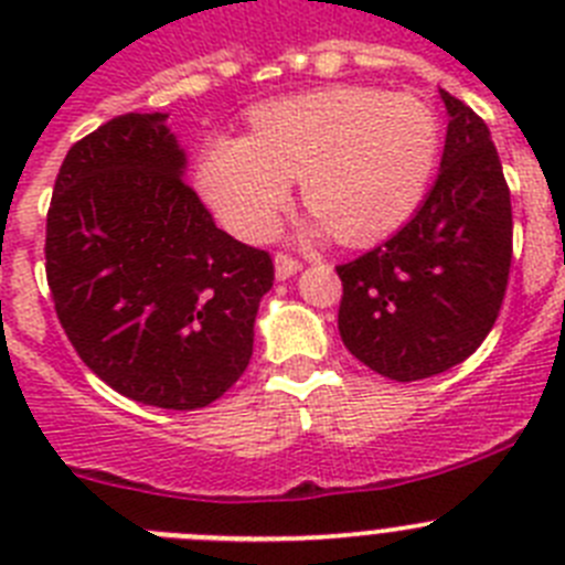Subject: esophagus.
Instances as JSON below:
<instances>
[{
	"label": "esophagus",
	"instance_id": "1",
	"mask_svg": "<svg viewBox=\"0 0 565 565\" xmlns=\"http://www.w3.org/2000/svg\"><path fill=\"white\" fill-rule=\"evenodd\" d=\"M299 268H302V266H299V259L288 257V254H277V257H274V274H277V279L294 277Z\"/></svg>",
	"mask_w": 565,
	"mask_h": 565
}]
</instances>
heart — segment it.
<instances>
[{
    "mask_svg": "<svg viewBox=\"0 0 565 565\" xmlns=\"http://www.w3.org/2000/svg\"><path fill=\"white\" fill-rule=\"evenodd\" d=\"M436 154V121L416 98L328 87L254 109L252 138H214L198 181L239 237H268L302 181L313 234L371 243L411 217Z\"/></svg>",
    "mask_w": 565,
    "mask_h": 565,
    "instance_id": "b5f03b06",
    "label": "heart"
}]
</instances>
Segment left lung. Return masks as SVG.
<instances>
[{
  "instance_id": "left-lung-1",
  "label": "left lung",
  "mask_w": 565,
  "mask_h": 565,
  "mask_svg": "<svg viewBox=\"0 0 565 565\" xmlns=\"http://www.w3.org/2000/svg\"><path fill=\"white\" fill-rule=\"evenodd\" d=\"M436 186L387 243L339 266V337L396 382L436 376L495 326L512 263V203L489 127L447 89Z\"/></svg>"
}]
</instances>
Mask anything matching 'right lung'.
Returning a JSON list of instances; mask_svg holds the SVG:
<instances>
[{
	"mask_svg": "<svg viewBox=\"0 0 565 565\" xmlns=\"http://www.w3.org/2000/svg\"><path fill=\"white\" fill-rule=\"evenodd\" d=\"M167 113L73 143L47 212V286L89 371L132 402L206 407L243 376L274 263L214 226Z\"/></svg>",
	"mask_w": 565,
	"mask_h": 565,
	"instance_id": "obj_1",
	"label": "right lung"
}]
</instances>
